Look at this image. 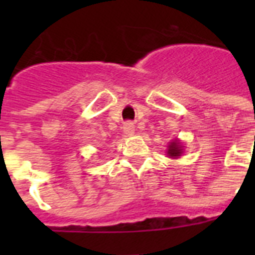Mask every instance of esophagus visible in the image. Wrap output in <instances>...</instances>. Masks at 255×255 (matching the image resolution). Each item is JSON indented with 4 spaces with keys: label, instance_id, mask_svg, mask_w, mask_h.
I'll return each instance as SVG.
<instances>
[{
    "label": "esophagus",
    "instance_id": "esophagus-1",
    "mask_svg": "<svg viewBox=\"0 0 255 255\" xmlns=\"http://www.w3.org/2000/svg\"><path fill=\"white\" fill-rule=\"evenodd\" d=\"M123 131H124V133L128 136L133 135V133H135V126H133V123H132V122H127V123H124Z\"/></svg>",
    "mask_w": 255,
    "mask_h": 255
}]
</instances>
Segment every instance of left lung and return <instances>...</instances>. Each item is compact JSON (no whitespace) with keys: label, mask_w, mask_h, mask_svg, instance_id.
<instances>
[{"label":"left lung","mask_w":255,"mask_h":255,"mask_svg":"<svg viewBox=\"0 0 255 255\" xmlns=\"http://www.w3.org/2000/svg\"><path fill=\"white\" fill-rule=\"evenodd\" d=\"M182 149H184V147H182V144L180 140L178 139L172 140V141L169 143V145H168V149H167L168 157L177 159V157H180V156L182 155Z\"/></svg>","instance_id":"1"}]
</instances>
